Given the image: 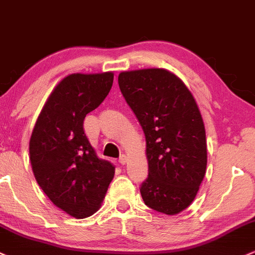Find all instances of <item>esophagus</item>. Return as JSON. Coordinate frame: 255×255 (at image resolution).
I'll list each match as a JSON object with an SVG mask.
<instances>
[{
	"instance_id": "34e87169",
	"label": "esophagus",
	"mask_w": 255,
	"mask_h": 255,
	"mask_svg": "<svg viewBox=\"0 0 255 255\" xmlns=\"http://www.w3.org/2000/svg\"><path fill=\"white\" fill-rule=\"evenodd\" d=\"M119 162H120V163H121V164H126V163H127V156H126V155H121V156H120Z\"/></svg>"
}]
</instances>
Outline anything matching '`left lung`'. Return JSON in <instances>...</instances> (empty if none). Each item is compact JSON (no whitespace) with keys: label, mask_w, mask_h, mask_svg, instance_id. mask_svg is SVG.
Listing matches in <instances>:
<instances>
[{"label":"left lung","mask_w":255,"mask_h":255,"mask_svg":"<svg viewBox=\"0 0 255 255\" xmlns=\"http://www.w3.org/2000/svg\"><path fill=\"white\" fill-rule=\"evenodd\" d=\"M119 86L146 139L144 203L159 213H180L196 197L207 167L205 125L194 97L164 69L121 72Z\"/></svg>","instance_id":"left-lung-1"}]
</instances>
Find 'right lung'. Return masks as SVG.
<instances>
[{"instance_id": "add662e5", "label": "right lung", "mask_w": 255, "mask_h": 255, "mask_svg": "<svg viewBox=\"0 0 255 255\" xmlns=\"http://www.w3.org/2000/svg\"><path fill=\"white\" fill-rule=\"evenodd\" d=\"M113 82V72L64 78L44 104L30 139L38 185L77 219L96 213L114 178L115 167L98 158L83 128L86 115L104 102Z\"/></svg>"}]
</instances>
